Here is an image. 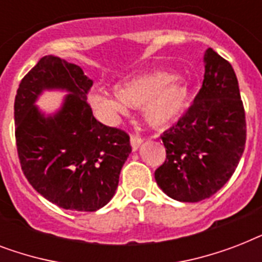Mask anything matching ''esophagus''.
Masks as SVG:
<instances>
[{
	"instance_id": "34e87169",
	"label": "esophagus",
	"mask_w": 262,
	"mask_h": 262,
	"mask_svg": "<svg viewBox=\"0 0 262 262\" xmlns=\"http://www.w3.org/2000/svg\"><path fill=\"white\" fill-rule=\"evenodd\" d=\"M144 139H141V137H139V136H132L130 137V144H132V149L133 151H137L140 148V145L143 144Z\"/></svg>"
}]
</instances>
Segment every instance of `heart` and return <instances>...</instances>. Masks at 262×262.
Listing matches in <instances>:
<instances>
[{
    "instance_id": "b5f03b06",
    "label": "heart",
    "mask_w": 262,
    "mask_h": 262,
    "mask_svg": "<svg viewBox=\"0 0 262 262\" xmlns=\"http://www.w3.org/2000/svg\"><path fill=\"white\" fill-rule=\"evenodd\" d=\"M117 95L91 92V106L106 117L125 114L127 106L143 107L144 119L151 126L163 127L185 113L190 100V87L185 79L168 72H152L119 83Z\"/></svg>"
}]
</instances>
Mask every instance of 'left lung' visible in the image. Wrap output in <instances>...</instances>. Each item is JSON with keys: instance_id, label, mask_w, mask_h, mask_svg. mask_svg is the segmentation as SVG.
Instances as JSON below:
<instances>
[{"instance_id": "obj_1", "label": "left lung", "mask_w": 262, "mask_h": 262, "mask_svg": "<svg viewBox=\"0 0 262 262\" xmlns=\"http://www.w3.org/2000/svg\"><path fill=\"white\" fill-rule=\"evenodd\" d=\"M203 87L177 125L162 136L166 162L156 183L171 199H209L231 178L246 143V121L231 63L216 51L204 54Z\"/></svg>"}]
</instances>
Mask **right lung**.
Returning a JSON list of instances; mask_svg holds the SVG:
<instances>
[{"mask_svg":"<svg viewBox=\"0 0 262 262\" xmlns=\"http://www.w3.org/2000/svg\"><path fill=\"white\" fill-rule=\"evenodd\" d=\"M92 80L75 63L46 55L18 85L16 144L21 170L39 194L63 209L94 212L115 194L132 152L129 136L92 114ZM45 90L68 92L60 110L45 115L34 103Z\"/></svg>","mask_w":262,"mask_h":262,"instance_id":"1","label":"right lung"}]
</instances>
